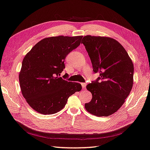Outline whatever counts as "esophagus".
I'll return each mask as SVG.
<instances>
[{"instance_id": "obj_1", "label": "esophagus", "mask_w": 150, "mask_h": 150, "mask_svg": "<svg viewBox=\"0 0 150 150\" xmlns=\"http://www.w3.org/2000/svg\"><path fill=\"white\" fill-rule=\"evenodd\" d=\"M81 85H82V88H83L84 90L85 88H86V83H81Z\"/></svg>"}]
</instances>
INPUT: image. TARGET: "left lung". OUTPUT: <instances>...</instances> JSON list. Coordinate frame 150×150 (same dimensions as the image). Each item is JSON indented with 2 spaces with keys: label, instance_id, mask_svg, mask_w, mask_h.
Returning <instances> with one entry per match:
<instances>
[{
  "label": "left lung",
  "instance_id": "1",
  "mask_svg": "<svg viewBox=\"0 0 150 150\" xmlns=\"http://www.w3.org/2000/svg\"><path fill=\"white\" fill-rule=\"evenodd\" d=\"M90 58L96 81L86 86L92 93L85 108L97 116L116 112L125 103L133 84V64L127 51L118 41L102 36H86L83 42Z\"/></svg>",
  "mask_w": 150,
  "mask_h": 150
}]
</instances>
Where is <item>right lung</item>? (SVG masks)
Wrapping results in <instances>:
<instances>
[{"mask_svg": "<svg viewBox=\"0 0 150 150\" xmlns=\"http://www.w3.org/2000/svg\"><path fill=\"white\" fill-rule=\"evenodd\" d=\"M82 36L46 38L37 43L23 58L19 75L22 94L36 112H58L67 99L82 89L81 84L59 77L66 56L80 45Z\"/></svg>", "mask_w": 150, "mask_h": 150, "instance_id": "right-lung-1", "label": "right lung"}]
</instances>
